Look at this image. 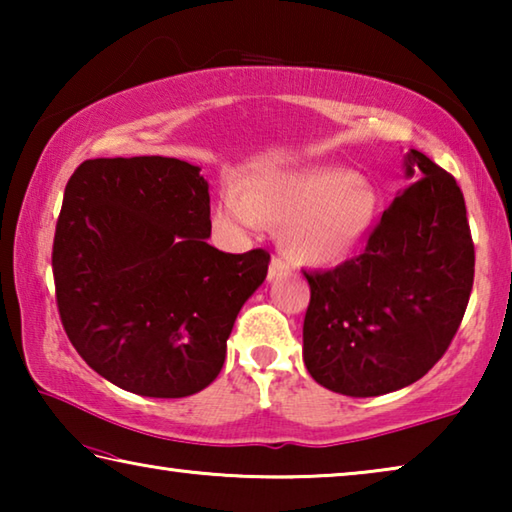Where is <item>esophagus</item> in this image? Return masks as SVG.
I'll use <instances>...</instances> for the list:
<instances>
[{
	"label": "esophagus",
	"instance_id": "esophagus-1",
	"mask_svg": "<svg viewBox=\"0 0 512 512\" xmlns=\"http://www.w3.org/2000/svg\"><path fill=\"white\" fill-rule=\"evenodd\" d=\"M293 271V266L282 257H273L271 266H268V280H277L280 275H289Z\"/></svg>",
	"mask_w": 512,
	"mask_h": 512
}]
</instances>
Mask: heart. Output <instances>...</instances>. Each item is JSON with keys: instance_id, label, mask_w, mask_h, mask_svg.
<instances>
[{"instance_id": "1", "label": "heart", "mask_w": 512, "mask_h": 512, "mask_svg": "<svg viewBox=\"0 0 512 512\" xmlns=\"http://www.w3.org/2000/svg\"><path fill=\"white\" fill-rule=\"evenodd\" d=\"M379 194L368 180L339 167L268 171L244 192L225 189L216 221L230 230L259 232L266 221L287 223L289 253L298 262H343L370 237L379 219Z\"/></svg>"}]
</instances>
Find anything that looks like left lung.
I'll return each mask as SVG.
<instances>
[{
    "mask_svg": "<svg viewBox=\"0 0 512 512\" xmlns=\"http://www.w3.org/2000/svg\"><path fill=\"white\" fill-rule=\"evenodd\" d=\"M409 187L381 214L366 250L307 275L302 359L329 391L375 397L427 375L452 343L474 282L461 187L411 149Z\"/></svg>",
    "mask_w": 512,
    "mask_h": 512,
    "instance_id": "left-lung-1",
    "label": "left lung"
}]
</instances>
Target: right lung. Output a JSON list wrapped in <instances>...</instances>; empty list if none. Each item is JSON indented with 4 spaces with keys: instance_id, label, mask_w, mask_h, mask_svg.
I'll use <instances>...</instances> for the list:
<instances>
[{
    "instance_id": "add662e5",
    "label": "right lung",
    "mask_w": 512,
    "mask_h": 512,
    "mask_svg": "<svg viewBox=\"0 0 512 512\" xmlns=\"http://www.w3.org/2000/svg\"><path fill=\"white\" fill-rule=\"evenodd\" d=\"M210 232V185L196 164L97 158L72 173L51 255L56 302L76 352L110 384L187 397L221 372L271 255L221 253Z\"/></svg>"
}]
</instances>
